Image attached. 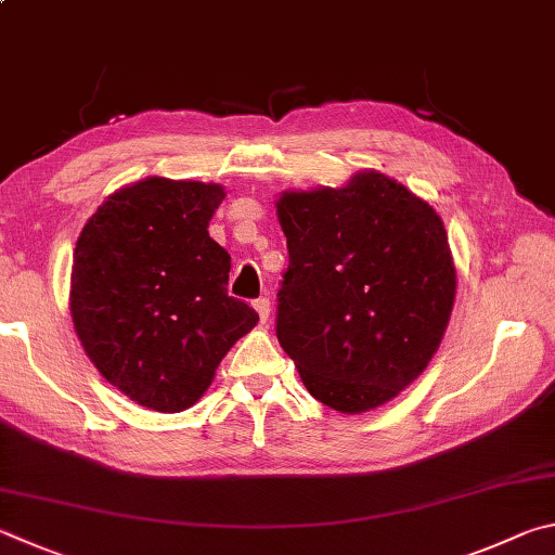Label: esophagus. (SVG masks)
Returning a JSON list of instances; mask_svg holds the SVG:
<instances>
[{
    "label": "esophagus",
    "instance_id": "esophagus-1",
    "mask_svg": "<svg viewBox=\"0 0 555 555\" xmlns=\"http://www.w3.org/2000/svg\"><path fill=\"white\" fill-rule=\"evenodd\" d=\"M253 309H256V312H258L260 324H266L268 317H270V302H268V299H266V297L256 299V302H253Z\"/></svg>",
    "mask_w": 555,
    "mask_h": 555
}]
</instances>
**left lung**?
Returning <instances> with one entry per match:
<instances>
[{
	"mask_svg": "<svg viewBox=\"0 0 555 555\" xmlns=\"http://www.w3.org/2000/svg\"><path fill=\"white\" fill-rule=\"evenodd\" d=\"M275 207L289 250L280 346L322 404L377 410L426 371L449 326L455 262L439 211L377 170L280 192Z\"/></svg>",
	"mask_w": 555,
	"mask_h": 555,
	"instance_id": "left-lung-1",
	"label": "left lung"
}]
</instances>
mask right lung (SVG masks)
<instances>
[{
	"mask_svg": "<svg viewBox=\"0 0 555 555\" xmlns=\"http://www.w3.org/2000/svg\"><path fill=\"white\" fill-rule=\"evenodd\" d=\"M223 184L139 180L87 219L73 253L70 317L106 383L153 412H184L258 314L229 297L231 256L209 236Z\"/></svg>",
	"mask_w": 555,
	"mask_h": 555,
	"instance_id": "add662e5",
	"label": "right lung"
}]
</instances>
